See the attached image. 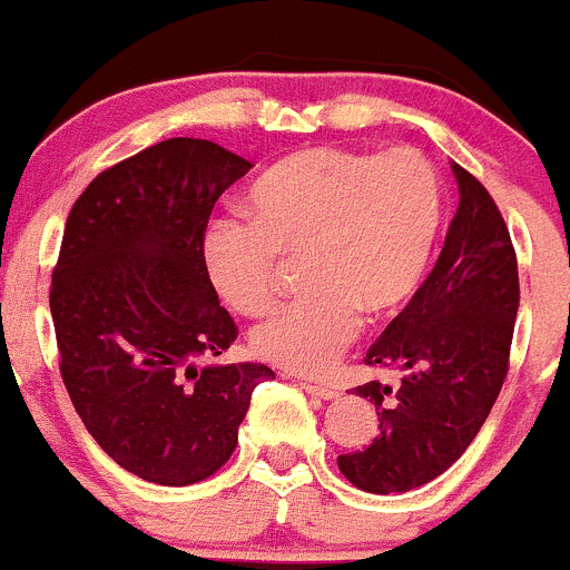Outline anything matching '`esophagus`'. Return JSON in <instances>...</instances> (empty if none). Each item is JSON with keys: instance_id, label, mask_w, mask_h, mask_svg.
<instances>
[{"instance_id": "obj_1", "label": "esophagus", "mask_w": 570, "mask_h": 570, "mask_svg": "<svg viewBox=\"0 0 570 570\" xmlns=\"http://www.w3.org/2000/svg\"><path fill=\"white\" fill-rule=\"evenodd\" d=\"M302 387L307 393H313V396H318V399H326V402H330V399H337L341 396V391H337V387H332V385H321V382H309V380H304L302 382Z\"/></svg>"}]
</instances>
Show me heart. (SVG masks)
<instances>
[{
    "label": "heart",
    "instance_id": "b5f03b06",
    "mask_svg": "<svg viewBox=\"0 0 570 570\" xmlns=\"http://www.w3.org/2000/svg\"><path fill=\"white\" fill-rule=\"evenodd\" d=\"M246 216L207 227V283L235 313L257 318L277 298L279 261L298 257L307 291L257 326L252 348L283 368L321 374L357 335L360 313L387 318L421 291L446 194L419 149L315 146L255 179Z\"/></svg>",
    "mask_w": 570,
    "mask_h": 570
}]
</instances>
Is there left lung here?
<instances>
[{"instance_id": "left-lung-1", "label": "left lung", "mask_w": 570, "mask_h": 570, "mask_svg": "<svg viewBox=\"0 0 570 570\" xmlns=\"http://www.w3.org/2000/svg\"><path fill=\"white\" fill-rule=\"evenodd\" d=\"M460 207L446 244L413 302L365 352V365L396 371V387L365 382L380 435L337 458L368 493H407L452 469L499 399L510 371L518 257L493 196L454 163Z\"/></svg>"}]
</instances>
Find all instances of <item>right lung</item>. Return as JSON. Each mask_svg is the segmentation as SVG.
<instances>
[{
	"label": "right lung",
	"mask_w": 570,
	"mask_h": 570,
	"mask_svg": "<svg viewBox=\"0 0 570 570\" xmlns=\"http://www.w3.org/2000/svg\"><path fill=\"white\" fill-rule=\"evenodd\" d=\"M252 168L213 140L168 138L105 168L66 218L49 307L60 376L94 441L168 488L213 476L274 371L207 365L238 337L202 266L213 205Z\"/></svg>",
	"instance_id": "obj_1"
}]
</instances>
